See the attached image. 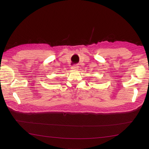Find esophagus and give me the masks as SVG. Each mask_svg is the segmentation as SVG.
I'll list each match as a JSON object with an SVG mask.
<instances>
[{
    "mask_svg": "<svg viewBox=\"0 0 149 149\" xmlns=\"http://www.w3.org/2000/svg\"><path fill=\"white\" fill-rule=\"evenodd\" d=\"M71 69H72V70H77L78 69H79V66H78V65H73V66H72V67H71Z\"/></svg>",
    "mask_w": 149,
    "mask_h": 149,
    "instance_id": "34e87169",
    "label": "esophagus"
}]
</instances>
